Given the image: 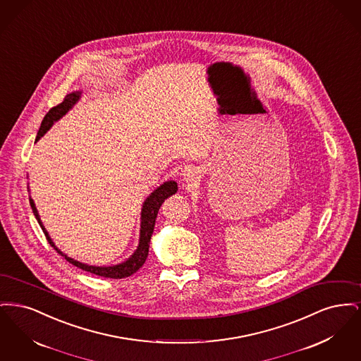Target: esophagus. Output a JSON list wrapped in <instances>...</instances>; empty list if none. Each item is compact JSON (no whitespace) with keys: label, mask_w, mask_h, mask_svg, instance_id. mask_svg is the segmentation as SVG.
I'll return each instance as SVG.
<instances>
[{"label":"esophagus","mask_w":361,"mask_h":361,"mask_svg":"<svg viewBox=\"0 0 361 361\" xmlns=\"http://www.w3.org/2000/svg\"><path fill=\"white\" fill-rule=\"evenodd\" d=\"M196 180V173L193 172V171H188V172L184 174V177H183V181L185 183V184H190V183H193Z\"/></svg>","instance_id":"esophagus-1"}]
</instances>
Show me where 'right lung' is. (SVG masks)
<instances>
[{"instance_id":"right-lung-1","label":"right lung","mask_w":361,"mask_h":361,"mask_svg":"<svg viewBox=\"0 0 361 361\" xmlns=\"http://www.w3.org/2000/svg\"><path fill=\"white\" fill-rule=\"evenodd\" d=\"M81 96H82V90L71 92L69 94H66V97H65V100L62 103L51 108L47 112V115L44 116L43 121H42L35 142H37L40 137H43L51 128L55 121L62 119L69 112L70 109L75 104L78 103ZM177 189H178L177 188V183L173 181V180H169V181H165L164 184H161L158 188H155L146 197V200L142 204V209H140L139 243H137L135 252L130 257L127 258L126 261L121 262V264L109 265V267H105V265L104 267H97V265L84 264L81 261H77L74 258L69 257L63 252H61V249H58L55 246V243L52 242L49 231L46 230V227L42 224L40 215H39V212L36 209V206H35L34 200H32L31 196H30V204H31V208H32V212H34L37 224H40V227H42L46 238L50 242V245L62 257H65L66 261H69L70 264H73L74 267H77V268H80L82 271L90 272L93 275L103 276V277H109V279H123V277H128V276L135 274L137 269L145 264L146 258L149 256V246H150V240H152V235H153V231H154L155 219H157L158 211H159V208L162 206V203L168 197H171L172 195H174L177 192Z\"/></svg>"}]
</instances>
